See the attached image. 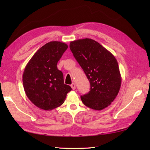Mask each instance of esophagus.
I'll return each mask as SVG.
<instances>
[{"label": "esophagus", "instance_id": "1", "mask_svg": "<svg viewBox=\"0 0 150 150\" xmlns=\"http://www.w3.org/2000/svg\"><path fill=\"white\" fill-rule=\"evenodd\" d=\"M71 87L72 88V90H75L76 86H75V84L74 83H73V84H71Z\"/></svg>", "mask_w": 150, "mask_h": 150}]
</instances>
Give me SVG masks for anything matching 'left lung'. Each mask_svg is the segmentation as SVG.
Wrapping results in <instances>:
<instances>
[{"label": "left lung", "instance_id": "left-lung-1", "mask_svg": "<svg viewBox=\"0 0 150 150\" xmlns=\"http://www.w3.org/2000/svg\"><path fill=\"white\" fill-rule=\"evenodd\" d=\"M69 47L90 83V91L81 97L85 106L95 110L108 107L119 93L121 76L112 53L93 39L71 41Z\"/></svg>", "mask_w": 150, "mask_h": 150}]
</instances>
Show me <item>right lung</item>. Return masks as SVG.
I'll use <instances>...</instances> for the list:
<instances>
[{"label":"right lung","instance_id":"1","mask_svg":"<svg viewBox=\"0 0 150 150\" xmlns=\"http://www.w3.org/2000/svg\"><path fill=\"white\" fill-rule=\"evenodd\" d=\"M68 47L59 41L44 44L25 67L22 75L24 91L31 103L40 109L52 110L61 106L71 90L64 83L63 73L57 66Z\"/></svg>","mask_w":150,"mask_h":150}]
</instances>
